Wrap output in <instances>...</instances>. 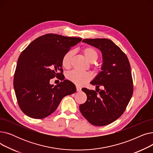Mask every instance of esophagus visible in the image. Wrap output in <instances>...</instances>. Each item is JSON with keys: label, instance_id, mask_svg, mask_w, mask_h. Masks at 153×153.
Listing matches in <instances>:
<instances>
[{"label": "esophagus", "instance_id": "1", "mask_svg": "<svg viewBox=\"0 0 153 153\" xmlns=\"http://www.w3.org/2000/svg\"><path fill=\"white\" fill-rule=\"evenodd\" d=\"M76 89H77V92H79V91H81V87H79L78 85H76Z\"/></svg>", "mask_w": 153, "mask_h": 153}]
</instances>
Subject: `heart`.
I'll return each instance as SVG.
<instances>
[{"label":"heart","mask_w":153,"mask_h":153,"mask_svg":"<svg viewBox=\"0 0 153 153\" xmlns=\"http://www.w3.org/2000/svg\"><path fill=\"white\" fill-rule=\"evenodd\" d=\"M82 53L87 59L91 63L95 64L99 57L97 50L92 46H87L82 49ZM74 51L70 50L64 54L62 58V65L64 68H69L71 66V62L74 55ZM95 68H97V65H94ZM66 77L72 82L77 85H83L87 82L91 81V75L88 72H80L76 70H73L68 72Z\"/></svg>","instance_id":"obj_1"}]
</instances>
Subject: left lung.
<instances>
[{
  "label": "left lung",
  "instance_id": "left-lung-1",
  "mask_svg": "<svg viewBox=\"0 0 153 153\" xmlns=\"http://www.w3.org/2000/svg\"><path fill=\"white\" fill-rule=\"evenodd\" d=\"M82 42L102 52V71L91 84L95 85L96 89L100 86L103 89L97 91V93L82 88L87 99L79 105V109L92 125L105 126L123 114L132 97L133 87L130 64L126 54L109 39H84Z\"/></svg>",
  "mask_w": 153,
  "mask_h": 153
}]
</instances>
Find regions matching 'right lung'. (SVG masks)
<instances>
[{
    "instance_id": "add662e5",
    "label": "right lung",
    "mask_w": 153,
    "mask_h": 153,
    "mask_svg": "<svg viewBox=\"0 0 153 153\" xmlns=\"http://www.w3.org/2000/svg\"><path fill=\"white\" fill-rule=\"evenodd\" d=\"M81 40V38L46 34L33 40L22 52L13 87L19 105L25 115L35 119L45 118L53 113L65 96L76 92L75 85L64 80L62 58ZM55 76L63 81L56 86L50 85V79Z\"/></svg>"
}]
</instances>
